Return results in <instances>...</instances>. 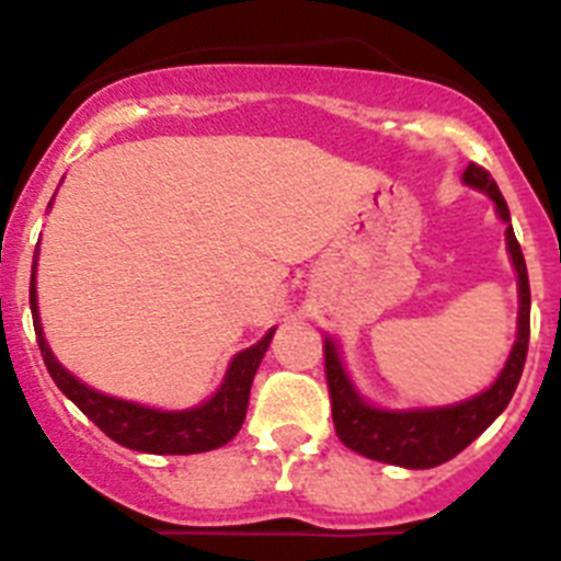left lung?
Returning <instances> with one entry per match:
<instances>
[{
  "instance_id": "1",
  "label": "left lung",
  "mask_w": 561,
  "mask_h": 561,
  "mask_svg": "<svg viewBox=\"0 0 561 561\" xmlns=\"http://www.w3.org/2000/svg\"><path fill=\"white\" fill-rule=\"evenodd\" d=\"M463 182L489 193L494 205H497V216L508 225L505 244H508L514 270L519 275L517 342H514L503 374L497 376V381L485 393L453 404V408L390 413V410L370 408L359 399V393L351 388L348 376L342 370L334 342L325 340V381H329L331 415H334L336 435L348 449L365 455V458L381 460V463L408 466V469H430V466L447 463L449 458L463 453L508 408V401H512L514 390L519 385V376H523L525 356H528V336H531V286H528L523 250H519V241L512 230L508 205H505L497 182L492 180V173L469 162V168L463 171Z\"/></svg>"
}]
</instances>
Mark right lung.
Wrapping results in <instances>:
<instances>
[{
	"label": "right lung",
	"mask_w": 561,
	"mask_h": 561,
	"mask_svg": "<svg viewBox=\"0 0 561 561\" xmlns=\"http://www.w3.org/2000/svg\"><path fill=\"white\" fill-rule=\"evenodd\" d=\"M30 311H33V329L38 336V348H42L44 365H47L49 376L58 385L64 396H67L92 424L103 430L112 440L123 444L137 453L151 455H196L210 453L216 447H225L227 440H232L244 424L247 404H250V388L255 379V370L264 359L270 340L275 329L264 336V340L252 345V348L241 351L236 359L230 362V370L225 376V385L210 401H205L202 408L182 410V413H162V410L142 408L134 401L112 399L98 390L87 388L83 381L67 374L56 362V356L49 354L47 342L42 334V320H38L36 306V261H33V277H30Z\"/></svg>",
	"instance_id": "1"
}]
</instances>
